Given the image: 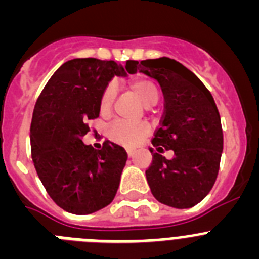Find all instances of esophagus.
Here are the masks:
<instances>
[{
  "instance_id": "1",
  "label": "esophagus",
  "mask_w": 259,
  "mask_h": 259,
  "mask_svg": "<svg viewBox=\"0 0 259 259\" xmlns=\"http://www.w3.org/2000/svg\"><path fill=\"white\" fill-rule=\"evenodd\" d=\"M134 154H135L134 150H132V149H127V155H128V157H130V158L134 157Z\"/></svg>"
}]
</instances>
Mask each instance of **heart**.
Returning <instances> with one entry per match:
<instances>
[{
  "mask_svg": "<svg viewBox=\"0 0 259 259\" xmlns=\"http://www.w3.org/2000/svg\"><path fill=\"white\" fill-rule=\"evenodd\" d=\"M128 87L132 92L139 97L141 102L146 106H152L158 101V89L153 81L143 77H137L128 81ZM116 95V87L110 83L102 92L100 100V110L101 113H107L111 109L114 98ZM150 132V127L146 123H131L125 120H115L107 128V137L123 145H134L137 141Z\"/></svg>",
  "mask_w": 259,
  "mask_h": 259,
  "instance_id": "1",
  "label": "heart"
}]
</instances>
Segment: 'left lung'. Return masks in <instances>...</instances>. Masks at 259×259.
<instances>
[{
	"label": "left lung",
	"mask_w": 259,
	"mask_h": 259,
	"mask_svg": "<svg viewBox=\"0 0 259 259\" xmlns=\"http://www.w3.org/2000/svg\"><path fill=\"white\" fill-rule=\"evenodd\" d=\"M130 74L143 72L159 85L164 114L153 145L158 152L174 150L166 160L150 148L153 162L145 171L155 200L176 209L197 205L211 191L223 152L221 116L211 93L196 75L176 62L161 57L128 61Z\"/></svg>",
	"instance_id": "8db88e82"
}]
</instances>
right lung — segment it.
I'll return each instance as SVG.
<instances>
[{
  "label": "right lung",
  "instance_id": "obj_1",
  "mask_svg": "<svg viewBox=\"0 0 259 259\" xmlns=\"http://www.w3.org/2000/svg\"><path fill=\"white\" fill-rule=\"evenodd\" d=\"M127 67L114 61L74 58L53 74L35 105L31 152L52 200L71 214H92L115 197L127 162L122 146L105 141L100 150L85 145L88 119L100 115V100L114 76ZM128 71V70H127Z\"/></svg>",
  "mask_w": 259,
  "mask_h": 259
}]
</instances>
